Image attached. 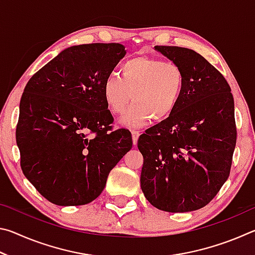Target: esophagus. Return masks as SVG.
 Wrapping results in <instances>:
<instances>
[{"label": "esophagus", "mask_w": 255, "mask_h": 255, "mask_svg": "<svg viewBox=\"0 0 255 255\" xmlns=\"http://www.w3.org/2000/svg\"><path fill=\"white\" fill-rule=\"evenodd\" d=\"M131 135H132V143H133V145H136L137 140H138V137H139V135H140V131L136 130V129H133V130H131Z\"/></svg>", "instance_id": "esophagus-1"}]
</instances>
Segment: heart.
Masks as SVG:
<instances>
[{"label":"heart","instance_id":"b5f03b06","mask_svg":"<svg viewBox=\"0 0 255 255\" xmlns=\"http://www.w3.org/2000/svg\"><path fill=\"white\" fill-rule=\"evenodd\" d=\"M119 76H109L103 84V99L112 115L122 116L135 102L124 123L140 127L163 122L173 115L182 98L185 77L178 64L147 56H135L122 64Z\"/></svg>","mask_w":255,"mask_h":255}]
</instances>
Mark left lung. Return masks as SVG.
<instances>
[{
  "mask_svg": "<svg viewBox=\"0 0 255 255\" xmlns=\"http://www.w3.org/2000/svg\"><path fill=\"white\" fill-rule=\"evenodd\" d=\"M155 49L182 68L185 84L173 115L138 139L140 187L157 209L187 213L208 205L230 176L237 135L234 99L222 73L197 51Z\"/></svg>",
  "mask_w": 255,
  "mask_h": 255,
  "instance_id": "obj_1",
  "label": "left lung"
}]
</instances>
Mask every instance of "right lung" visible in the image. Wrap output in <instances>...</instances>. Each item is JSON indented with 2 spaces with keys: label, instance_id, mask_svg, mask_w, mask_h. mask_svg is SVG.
<instances>
[{
  "label": "right lung",
  "instance_id": "obj_1",
  "mask_svg": "<svg viewBox=\"0 0 255 255\" xmlns=\"http://www.w3.org/2000/svg\"><path fill=\"white\" fill-rule=\"evenodd\" d=\"M126 55L120 44L63 50L34 73L20 101L15 138L23 174L58 206L86 205L132 146L128 129H112L103 84Z\"/></svg>",
  "mask_w": 255,
  "mask_h": 255
}]
</instances>
